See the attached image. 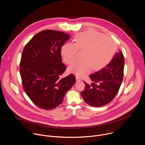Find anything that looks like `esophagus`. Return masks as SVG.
<instances>
[{
	"label": "esophagus",
	"mask_w": 145,
	"mask_h": 145,
	"mask_svg": "<svg viewBox=\"0 0 145 145\" xmlns=\"http://www.w3.org/2000/svg\"><path fill=\"white\" fill-rule=\"evenodd\" d=\"M76 81L78 82V81H81V79L80 77H78V76H76Z\"/></svg>",
	"instance_id": "esophagus-1"
}]
</instances>
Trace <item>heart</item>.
Wrapping results in <instances>:
<instances>
[{
  "mask_svg": "<svg viewBox=\"0 0 145 145\" xmlns=\"http://www.w3.org/2000/svg\"><path fill=\"white\" fill-rule=\"evenodd\" d=\"M74 43H67L61 48L63 60L67 64L73 63L77 57L78 50L84 51L83 60L71 65L68 69L69 73L82 77L107 65L113 58L116 44L110 37L94 32L80 33L74 37Z\"/></svg>",
  "mask_w": 145,
  "mask_h": 145,
  "instance_id": "1",
  "label": "heart"
}]
</instances>
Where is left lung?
<instances>
[{
	"label": "left lung",
	"mask_w": 145,
	"mask_h": 145,
	"mask_svg": "<svg viewBox=\"0 0 145 145\" xmlns=\"http://www.w3.org/2000/svg\"><path fill=\"white\" fill-rule=\"evenodd\" d=\"M124 64L123 54L120 51L104 68L90 74L89 77L93 82L90 86L84 82L85 88L81 92L85 102L91 106L100 107L112 101L123 80Z\"/></svg>",
	"instance_id": "left-lung-1"
}]
</instances>
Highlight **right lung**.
<instances>
[{
  "label": "right lung",
  "instance_id": "right-lung-1",
  "mask_svg": "<svg viewBox=\"0 0 145 145\" xmlns=\"http://www.w3.org/2000/svg\"><path fill=\"white\" fill-rule=\"evenodd\" d=\"M69 35L44 30L35 35L25 46L20 64L24 90L31 100L45 110L61 104L66 93L76 82L71 74L60 78L66 70L62 63L61 47Z\"/></svg>",
  "mask_w": 145,
  "mask_h": 145
}]
</instances>
